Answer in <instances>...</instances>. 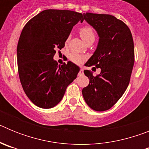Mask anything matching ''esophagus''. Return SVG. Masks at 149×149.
<instances>
[{"mask_svg":"<svg viewBox=\"0 0 149 149\" xmlns=\"http://www.w3.org/2000/svg\"><path fill=\"white\" fill-rule=\"evenodd\" d=\"M83 72H84V68H82V67H81V70H80V72H79V74H83Z\"/></svg>","mask_w":149,"mask_h":149,"instance_id":"obj_1","label":"esophagus"}]
</instances>
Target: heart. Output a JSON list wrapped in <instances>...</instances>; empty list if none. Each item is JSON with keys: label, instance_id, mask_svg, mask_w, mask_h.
<instances>
[{"label": "heart", "instance_id": "b5f03b06", "mask_svg": "<svg viewBox=\"0 0 149 149\" xmlns=\"http://www.w3.org/2000/svg\"><path fill=\"white\" fill-rule=\"evenodd\" d=\"M79 32H80V35H81V38L85 42H86L87 41L91 40V39H94L95 40V35L94 30L90 26H84L82 28H81ZM68 40H69V38H67L66 42H68ZM69 59L73 63L80 64L85 60V57L82 55L79 54L71 53L69 54Z\"/></svg>", "mask_w": 149, "mask_h": 149}]
</instances>
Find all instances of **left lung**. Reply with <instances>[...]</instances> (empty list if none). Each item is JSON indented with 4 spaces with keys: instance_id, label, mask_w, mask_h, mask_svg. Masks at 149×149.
I'll return each instance as SVG.
<instances>
[{
    "instance_id": "8db88e82",
    "label": "left lung",
    "mask_w": 149,
    "mask_h": 149,
    "mask_svg": "<svg viewBox=\"0 0 149 149\" xmlns=\"http://www.w3.org/2000/svg\"><path fill=\"white\" fill-rule=\"evenodd\" d=\"M84 17L99 37L97 48L85 65L100 68L101 73L94 76L90 70H84L89 84L82 94L90 108L104 111L120 99L128 86L134 64L132 34L113 15L86 13Z\"/></svg>"
}]
</instances>
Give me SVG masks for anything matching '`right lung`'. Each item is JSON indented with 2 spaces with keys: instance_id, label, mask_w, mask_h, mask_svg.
I'll return each instance as SVG.
<instances>
[{
  "instance_id": "obj_1",
  "label": "right lung",
  "mask_w": 149,
  "mask_h": 149,
  "mask_svg": "<svg viewBox=\"0 0 149 149\" xmlns=\"http://www.w3.org/2000/svg\"><path fill=\"white\" fill-rule=\"evenodd\" d=\"M80 21L84 22L82 13L45 10L22 30L17 46L18 74L25 94L40 108H52L60 103L67 86L77 77V65L71 61L58 65L53 57Z\"/></svg>"
}]
</instances>
